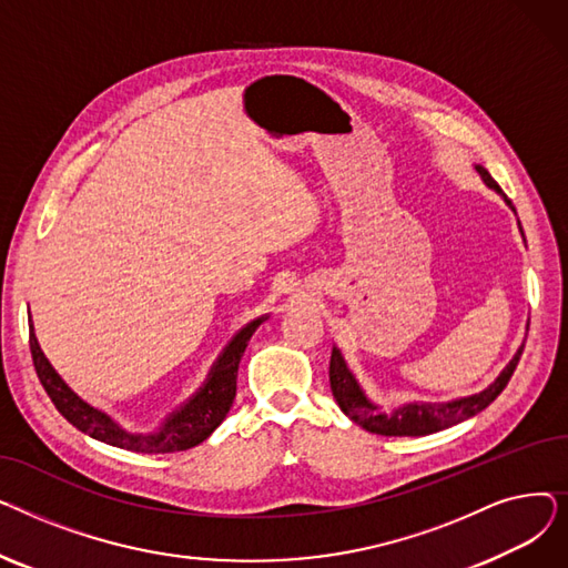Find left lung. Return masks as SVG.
I'll return each mask as SVG.
<instances>
[{
    "label": "left lung",
    "instance_id": "1",
    "mask_svg": "<svg viewBox=\"0 0 568 568\" xmlns=\"http://www.w3.org/2000/svg\"><path fill=\"white\" fill-rule=\"evenodd\" d=\"M476 172L481 174L484 184L488 189L504 195L499 184L495 182L484 165H476ZM506 204L511 206V200H506ZM520 232H523V227H520ZM523 349H525V343L518 347L514 359L506 364V368L497 375V379L488 386V389H484L479 394L467 396V398L446 400V403H407V405L396 407L394 412L386 414V412H379V407L366 398L359 382H356L354 375L349 373L343 354L334 347L332 362H329L332 394H334L338 407L343 409V414H347L354 424H359L368 433L386 435V437H422V435H430V433H437L444 428H452V426L469 419V416L484 412L504 392V386L509 384V379L520 362Z\"/></svg>",
    "mask_w": 568,
    "mask_h": 568
}]
</instances>
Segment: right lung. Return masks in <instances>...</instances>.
<instances>
[{
    "mask_svg": "<svg viewBox=\"0 0 568 568\" xmlns=\"http://www.w3.org/2000/svg\"><path fill=\"white\" fill-rule=\"evenodd\" d=\"M264 320L266 315L248 322L244 329H239L234 334V338L225 345V349L221 352L216 364L209 371L204 384L193 394V398H189V403L172 412L161 424V428H156L154 433H129L103 409L82 400L45 359L32 324H29V349H32L34 368L45 394L50 396L59 414L78 430L99 442L135 454H174L197 446L221 426L236 396L239 362H242L251 336Z\"/></svg>",
    "mask_w": 568,
    "mask_h": 568,
    "instance_id": "1",
    "label": "right lung"
}]
</instances>
